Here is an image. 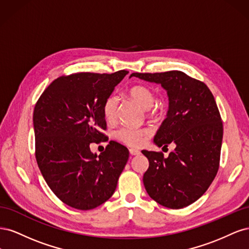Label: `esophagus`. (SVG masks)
<instances>
[{
  "instance_id": "34e87169",
  "label": "esophagus",
  "mask_w": 249,
  "mask_h": 249,
  "mask_svg": "<svg viewBox=\"0 0 249 249\" xmlns=\"http://www.w3.org/2000/svg\"><path fill=\"white\" fill-rule=\"evenodd\" d=\"M130 154L132 156H138V155H140V150L135 149V148H130Z\"/></svg>"
}]
</instances>
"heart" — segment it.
I'll return each mask as SVG.
<instances>
[{
  "instance_id": "obj_1",
  "label": "heart",
  "mask_w": 249,
  "mask_h": 249,
  "mask_svg": "<svg viewBox=\"0 0 249 249\" xmlns=\"http://www.w3.org/2000/svg\"><path fill=\"white\" fill-rule=\"evenodd\" d=\"M129 94L133 100L136 101L140 106L148 112V114H155L156 110L153 106L155 103V92L152 88L145 85H135L130 88ZM119 99L116 94L109 95L103 106L104 116L109 123H113L117 117ZM115 136L118 140L129 146H139L148 136L146 130H137L131 126H123L118 129L115 133Z\"/></svg>"
}]
</instances>
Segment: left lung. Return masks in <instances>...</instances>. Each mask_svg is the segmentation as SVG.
Masks as SVG:
<instances>
[{
    "label": "left lung",
    "mask_w": 249,
    "mask_h": 249,
    "mask_svg": "<svg viewBox=\"0 0 249 249\" xmlns=\"http://www.w3.org/2000/svg\"><path fill=\"white\" fill-rule=\"evenodd\" d=\"M132 77L161 84L167 91V117L154 142L159 147L176 144L167 158L142 150L149 162L143 176L145 190L164 207L185 208L208 190L219 168L223 126L214 96L205 83L179 71Z\"/></svg>",
    "instance_id": "1"
}]
</instances>
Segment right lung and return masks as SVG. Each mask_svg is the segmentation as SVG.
<instances>
[{"mask_svg": "<svg viewBox=\"0 0 249 249\" xmlns=\"http://www.w3.org/2000/svg\"><path fill=\"white\" fill-rule=\"evenodd\" d=\"M129 72H77L53 81L33 113L35 157L43 178L67 206L91 210L107 201L129 159V150L110 141L100 155L91 143L108 141L103 106Z\"/></svg>", "mask_w": 249, "mask_h": 249, "instance_id": "right-lung-1", "label": "right lung"}]
</instances>
